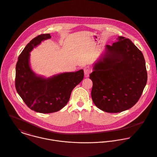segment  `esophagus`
<instances>
[{
  "label": "esophagus",
  "instance_id": "obj_1",
  "mask_svg": "<svg viewBox=\"0 0 157 157\" xmlns=\"http://www.w3.org/2000/svg\"><path fill=\"white\" fill-rule=\"evenodd\" d=\"M83 71H84L85 76L86 77H88V75H89V74H90V72H91V69H90V67L89 66H86V67H84Z\"/></svg>",
  "mask_w": 157,
  "mask_h": 157
}]
</instances>
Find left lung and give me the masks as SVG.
Here are the masks:
<instances>
[{"label": "left lung", "mask_w": 157, "mask_h": 157, "mask_svg": "<svg viewBox=\"0 0 157 157\" xmlns=\"http://www.w3.org/2000/svg\"><path fill=\"white\" fill-rule=\"evenodd\" d=\"M116 41L105 46L90 75L93 101L107 113H119L134 106L147 80L143 53L128 38L118 36Z\"/></svg>", "instance_id": "obj_1"}]
</instances>
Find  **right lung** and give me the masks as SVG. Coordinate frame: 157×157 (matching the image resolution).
Segmentation results:
<instances>
[{"label":"right lung","mask_w":157,"mask_h":157,"mask_svg":"<svg viewBox=\"0 0 157 157\" xmlns=\"http://www.w3.org/2000/svg\"><path fill=\"white\" fill-rule=\"evenodd\" d=\"M50 38V34H43L31 40L19 56L16 66L15 86L18 94L31 109L40 113H54L63 108L84 77L83 69L49 77L35 74L30 66V52Z\"/></svg>","instance_id":"right-lung-1"}]
</instances>
